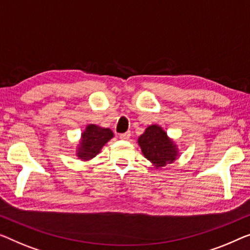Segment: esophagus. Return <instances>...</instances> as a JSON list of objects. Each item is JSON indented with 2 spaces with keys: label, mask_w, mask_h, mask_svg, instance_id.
I'll list each match as a JSON object with an SVG mask.
<instances>
[{
  "label": "esophagus",
  "mask_w": 250,
  "mask_h": 250,
  "mask_svg": "<svg viewBox=\"0 0 250 250\" xmlns=\"http://www.w3.org/2000/svg\"><path fill=\"white\" fill-rule=\"evenodd\" d=\"M130 136H131V133H130V131H128V132L121 133V135L119 136V138H120L121 140H129L130 139Z\"/></svg>",
  "instance_id": "1"
}]
</instances>
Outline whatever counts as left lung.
Returning <instances> with one entry per match:
<instances>
[{
    "label": "left lung",
    "instance_id": "1",
    "mask_svg": "<svg viewBox=\"0 0 250 250\" xmlns=\"http://www.w3.org/2000/svg\"><path fill=\"white\" fill-rule=\"evenodd\" d=\"M138 143L145 157L156 167H163L176 159L177 149L161 126H148Z\"/></svg>",
    "mask_w": 250,
    "mask_h": 250
}]
</instances>
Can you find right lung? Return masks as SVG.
<instances>
[{
  "instance_id": "add662e5",
  "label": "right lung",
  "mask_w": 250,
  "mask_h": 250,
  "mask_svg": "<svg viewBox=\"0 0 250 250\" xmlns=\"http://www.w3.org/2000/svg\"><path fill=\"white\" fill-rule=\"evenodd\" d=\"M113 137L110 129L100 128L95 125H89L82 135V140L78 147V157L87 161L95 157L104 145Z\"/></svg>"
}]
</instances>
